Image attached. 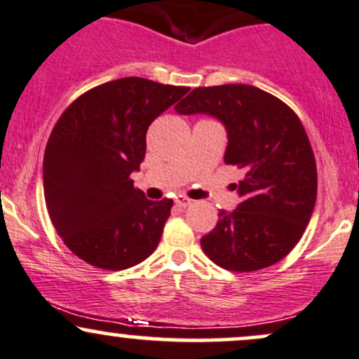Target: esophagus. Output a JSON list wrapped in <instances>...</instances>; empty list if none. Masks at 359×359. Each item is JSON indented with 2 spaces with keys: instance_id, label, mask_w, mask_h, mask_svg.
<instances>
[{
  "instance_id": "obj_1",
  "label": "esophagus",
  "mask_w": 359,
  "mask_h": 359,
  "mask_svg": "<svg viewBox=\"0 0 359 359\" xmlns=\"http://www.w3.org/2000/svg\"><path fill=\"white\" fill-rule=\"evenodd\" d=\"M189 204H191V199L184 198V196H179V198L175 199V206L177 208H187Z\"/></svg>"
}]
</instances>
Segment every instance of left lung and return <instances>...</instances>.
I'll return each instance as SVG.
<instances>
[{
  "mask_svg": "<svg viewBox=\"0 0 359 359\" xmlns=\"http://www.w3.org/2000/svg\"><path fill=\"white\" fill-rule=\"evenodd\" d=\"M179 114L218 117L228 131L224 163L243 168L240 204L219 211L201 238L204 254L233 273L279 262L300 242L317 199V165L300 117L252 85L199 86L175 105Z\"/></svg>",
  "mask_w": 359,
  "mask_h": 359,
  "instance_id": "left-lung-1",
  "label": "left lung"
}]
</instances>
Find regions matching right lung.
<instances>
[{
    "label": "right lung",
    "instance_id": "add662e5",
    "mask_svg": "<svg viewBox=\"0 0 359 359\" xmlns=\"http://www.w3.org/2000/svg\"><path fill=\"white\" fill-rule=\"evenodd\" d=\"M189 86L121 78L88 90L61 114L44 153L47 212L65 245L90 266L122 271L158 245L172 199L133 186L147 131Z\"/></svg>",
    "mask_w": 359,
    "mask_h": 359
}]
</instances>
